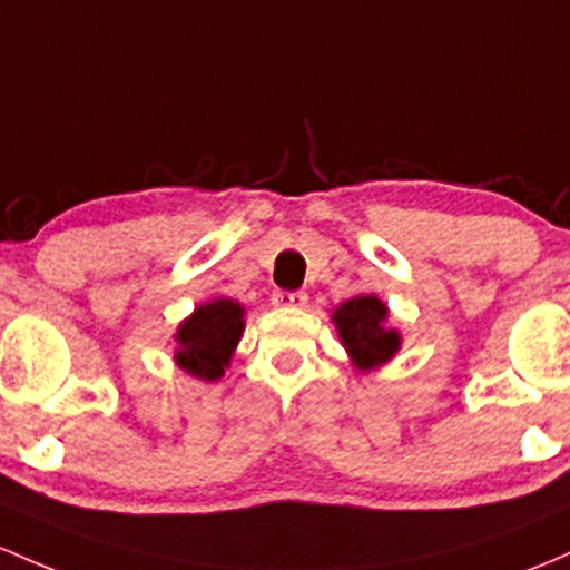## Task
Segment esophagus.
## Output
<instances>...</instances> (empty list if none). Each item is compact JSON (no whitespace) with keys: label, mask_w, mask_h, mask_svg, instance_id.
I'll return each instance as SVG.
<instances>
[{"label":"esophagus","mask_w":570,"mask_h":570,"mask_svg":"<svg viewBox=\"0 0 570 570\" xmlns=\"http://www.w3.org/2000/svg\"><path fill=\"white\" fill-rule=\"evenodd\" d=\"M305 303H308L305 292H273V305H278V308H303Z\"/></svg>","instance_id":"34e87169"}]
</instances>
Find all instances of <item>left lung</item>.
Here are the masks:
<instances>
[{"label":"left lung","instance_id":"1","mask_svg":"<svg viewBox=\"0 0 570 570\" xmlns=\"http://www.w3.org/2000/svg\"><path fill=\"white\" fill-rule=\"evenodd\" d=\"M386 305L376 295H360L335 308L333 322L343 346L360 371L384 365L400 348L397 330L386 327Z\"/></svg>","mask_w":570,"mask_h":570}]
</instances>
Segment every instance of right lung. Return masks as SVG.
Here are the masks:
<instances>
[{"label": "right lung", "instance_id": "1", "mask_svg": "<svg viewBox=\"0 0 570 570\" xmlns=\"http://www.w3.org/2000/svg\"><path fill=\"white\" fill-rule=\"evenodd\" d=\"M243 314V305L227 297H216L194 308L175 333V362L180 371L203 381L222 379L246 327Z\"/></svg>", "mask_w": 570, "mask_h": 570}]
</instances>
